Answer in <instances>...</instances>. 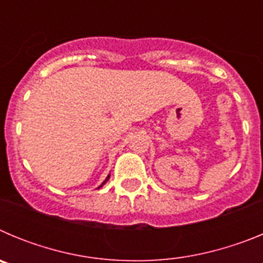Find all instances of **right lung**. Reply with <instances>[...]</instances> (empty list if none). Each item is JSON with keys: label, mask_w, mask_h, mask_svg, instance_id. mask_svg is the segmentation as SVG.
Instances as JSON below:
<instances>
[{"label": "right lung", "mask_w": 263, "mask_h": 263, "mask_svg": "<svg viewBox=\"0 0 263 263\" xmlns=\"http://www.w3.org/2000/svg\"><path fill=\"white\" fill-rule=\"evenodd\" d=\"M109 178H110V175H108V176H106V179H105V180H104V182H103V184L100 185V187H99V188H101V187H103V185H104V184H105V183H106V182H108V180H109Z\"/></svg>", "instance_id": "obj_1"}]
</instances>
